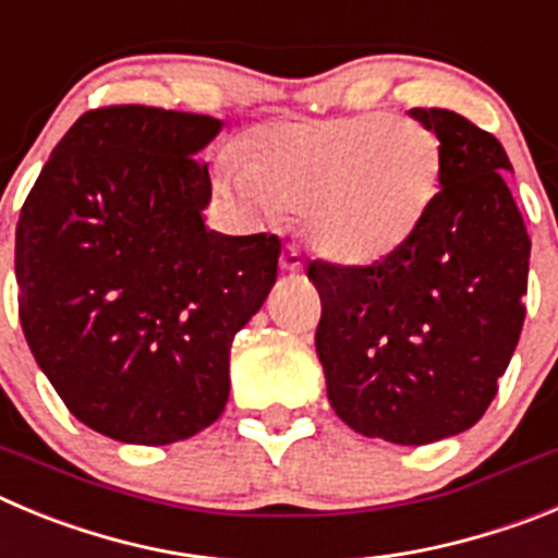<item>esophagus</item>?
<instances>
[{"label":"esophagus","instance_id":"obj_1","mask_svg":"<svg viewBox=\"0 0 558 558\" xmlns=\"http://www.w3.org/2000/svg\"><path fill=\"white\" fill-rule=\"evenodd\" d=\"M280 267H283L286 272H303L305 260H303V253H300V247L289 244V247L280 253Z\"/></svg>","mask_w":558,"mask_h":558}]
</instances>
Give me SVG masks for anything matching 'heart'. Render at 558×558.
Segmentation results:
<instances>
[{
	"mask_svg": "<svg viewBox=\"0 0 558 558\" xmlns=\"http://www.w3.org/2000/svg\"><path fill=\"white\" fill-rule=\"evenodd\" d=\"M441 180L430 128L391 113L269 124L217 160V185L244 210L303 208L308 239L344 264L395 253L420 228Z\"/></svg>",
	"mask_w": 558,
	"mask_h": 558,
	"instance_id": "1",
	"label": "heart"
}]
</instances>
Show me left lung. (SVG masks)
Listing matches in <instances>:
<instances>
[{"label": "left lung", "instance_id": "left-lung-1", "mask_svg": "<svg viewBox=\"0 0 558 558\" xmlns=\"http://www.w3.org/2000/svg\"><path fill=\"white\" fill-rule=\"evenodd\" d=\"M441 144L434 205L373 267L308 264L323 319L316 355L341 423L428 445L489 409L523 330L531 239L506 185L509 155L453 110L411 108Z\"/></svg>", "mask_w": 558, "mask_h": 558}]
</instances>
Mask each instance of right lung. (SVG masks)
Masks as SVG:
<instances>
[{"label":"right lung","instance_id":"1","mask_svg":"<svg viewBox=\"0 0 558 558\" xmlns=\"http://www.w3.org/2000/svg\"><path fill=\"white\" fill-rule=\"evenodd\" d=\"M222 119L113 105L69 128L16 225L19 319L80 423L172 445L217 423L230 344L278 278V235L205 228Z\"/></svg>","mask_w":558,"mask_h":558}]
</instances>
